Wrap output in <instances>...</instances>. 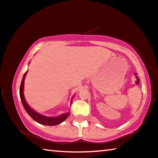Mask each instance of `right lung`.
<instances>
[{"mask_svg": "<svg viewBox=\"0 0 158 158\" xmlns=\"http://www.w3.org/2000/svg\"><path fill=\"white\" fill-rule=\"evenodd\" d=\"M27 73V71L25 72L23 78H22V82H21V85H20V88H19V96H20V99L22 101V103L23 105L24 108L25 109V110L29 114L30 117L33 119L34 121H36L38 123L41 124H44V125H47V126H55V125L59 124L62 123V122H64L65 120L68 116L69 115V112H67V113H64L62 114L61 115H60L58 117H46V116H44L41 114L38 113L36 111H34L33 109H31L30 107L28 104L27 103L26 101H25L24 98V79L25 77H26V74Z\"/></svg>", "mask_w": 158, "mask_h": 158, "instance_id": "right-lung-1", "label": "right lung"}]
</instances>
